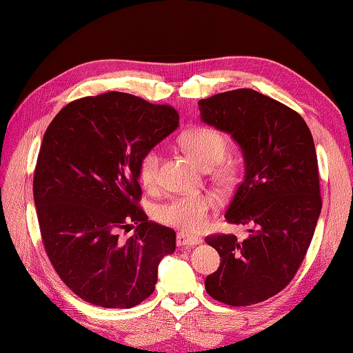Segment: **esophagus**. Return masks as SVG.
<instances>
[{
    "label": "esophagus",
    "instance_id": "34e87169",
    "mask_svg": "<svg viewBox=\"0 0 353 353\" xmlns=\"http://www.w3.org/2000/svg\"><path fill=\"white\" fill-rule=\"evenodd\" d=\"M200 243H203V240L199 236H193V234H187L184 231L176 234V244L178 245H197Z\"/></svg>",
    "mask_w": 353,
    "mask_h": 353
}]
</instances>
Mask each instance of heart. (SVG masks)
Masks as SVG:
<instances>
[{
  "mask_svg": "<svg viewBox=\"0 0 353 353\" xmlns=\"http://www.w3.org/2000/svg\"><path fill=\"white\" fill-rule=\"evenodd\" d=\"M181 147L200 166L218 165L227 154V140L219 131L213 128L200 126L187 132ZM160 154L156 148L147 150L138 162V174L145 187L156 184L159 175ZM213 206V199L209 194H191L176 197L168 201L157 210L159 221L165 225L184 231H200L206 227L209 212Z\"/></svg>",
  "mask_w": 353,
  "mask_h": 353,
  "instance_id": "b5f03b06",
  "label": "heart"
}]
</instances>
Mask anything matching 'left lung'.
<instances>
[{
	"mask_svg": "<svg viewBox=\"0 0 353 353\" xmlns=\"http://www.w3.org/2000/svg\"><path fill=\"white\" fill-rule=\"evenodd\" d=\"M199 109L203 123L240 147L244 176L225 219L252 227L243 241L205 239L222 258L206 292L231 306L259 303L292 281L314 237L321 213L314 138L301 114L254 90L212 95Z\"/></svg>",
	"mask_w": 353,
	"mask_h": 353,
	"instance_id": "8db88e82",
	"label": "left lung"
}]
</instances>
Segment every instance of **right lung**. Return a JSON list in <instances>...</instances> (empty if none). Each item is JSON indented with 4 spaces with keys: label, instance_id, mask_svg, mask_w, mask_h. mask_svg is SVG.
I'll return each mask as SVG.
<instances>
[{
    "label": "right lung",
    "instance_id": "add662e5",
    "mask_svg": "<svg viewBox=\"0 0 353 353\" xmlns=\"http://www.w3.org/2000/svg\"><path fill=\"white\" fill-rule=\"evenodd\" d=\"M178 125L170 105L112 91L69 103L47 128L34 178L41 236L63 283L88 303H141L175 252V231L148 221L137 201L138 162Z\"/></svg>",
    "mask_w": 353,
    "mask_h": 353
}]
</instances>
